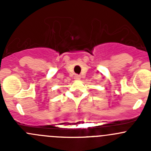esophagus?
<instances>
[{
  "mask_svg": "<svg viewBox=\"0 0 151 151\" xmlns=\"http://www.w3.org/2000/svg\"><path fill=\"white\" fill-rule=\"evenodd\" d=\"M74 79H75L76 80H80V76H79V75H77H77L74 76Z\"/></svg>",
  "mask_w": 151,
  "mask_h": 151,
  "instance_id": "34e87169",
  "label": "esophagus"
}]
</instances>
